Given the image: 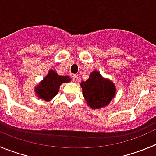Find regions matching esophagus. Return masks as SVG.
Returning a JSON list of instances; mask_svg holds the SVG:
<instances>
[{"label": "esophagus", "mask_w": 156, "mask_h": 156, "mask_svg": "<svg viewBox=\"0 0 156 156\" xmlns=\"http://www.w3.org/2000/svg\"><path fill=\"white\" fill-rule=\"evenodd\" d=\"M72 77L74 82H77V81L79 80V76L77 75H76V74H73V75L72 76Z\"/></svg>", "instance_id": "1"}]
</instances>
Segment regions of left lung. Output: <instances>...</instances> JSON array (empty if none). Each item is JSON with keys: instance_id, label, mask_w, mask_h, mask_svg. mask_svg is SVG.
<instances>
[{"instance_id": "left-lung-1", "label": "left lung", "mask_w": 156, "mask_h": 156, "mask_svg": "<svg viewBox=\"0 0 156 156\" xmlns=\"http://www.w3.org/2000/svg\"><path fill=\"white\" fill-rule=\"evenodd\" d=\"M80 85L87 104L93 109L106 106L115 96L114 84L108 80L103 79L98 71L92 72L90 78L81 83Z\"/></svg>"}]
</instances>
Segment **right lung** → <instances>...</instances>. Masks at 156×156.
I'll return each mask as SVG.
<instances>
[{"label":"right lung","instance_id":"obj_1","mask_svg":"<svg viewBox=\"0 0 156 156\" xmlns=\"http://www.w3.org/2000/svg\"><path fill=\"white\" fill-rule=\"evenodd\" d=\"M70 81L69 76H59L53 70L49 71L47 76L36 88V93L38 97L44 99L46 101L50 100L54 97L59 91V87L63 83H68Z\"/></svg>","mask_w":156,"mask_h":156}]
</instances>
